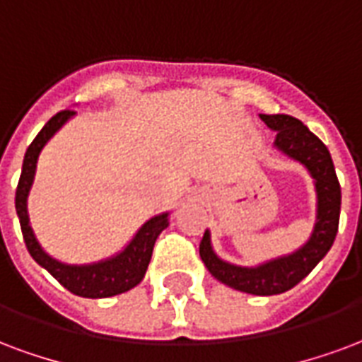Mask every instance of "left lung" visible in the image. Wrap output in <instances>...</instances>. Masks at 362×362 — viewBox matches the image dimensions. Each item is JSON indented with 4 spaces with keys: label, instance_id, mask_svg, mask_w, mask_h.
<instances>
[{
    "label": "left lung",
    "instance_id": "1",
    "mask_svg": "<svg viewBox=\"0 0 362 362\" xmlns=\"http://www.w3.org/2000/svg\"><path fill=\"white\" fill-rule=\"evenodd\" d=\"M261 120L270 130L276 132L274 147L278 151L301 163L315 178V189H317L315 230L303 247L259 267H235L222 261L213 251L209 230H205L199 243V255L209 272L218 282L251 296H276L297 286L330 251L338 234L341 188L328 147L301 120L293 119L290 115H261Z\"/></svg>",
    "mask_w": 362,
    "mask_h": 362
}]
</instances>
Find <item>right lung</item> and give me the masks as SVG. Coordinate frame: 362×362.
<instances>
[{
    "instance_id": "1",
    "label": "right lung",
    "mask_w": 362,
    "mask_h": 362,
    "mask_svg": "<svg viewBox=\"0 0 362 362\" xmlns=\"http://www.w3.org/2000/svg\"><path fill=\"white\" fill-rule=\"evenodd\" d=\"M76 111L65 109L55 117L45 122V127L40 130V134L34 138L23 160V173L17 186V195H15V207H17L18 221H21V230H23L24 243L32 255V259L44 267L61 286L80 297H90V299H101V297H113L124 291L132 290L146 276L147 264L151 261L153 245L163 230L168 226V213L157 215L138 230L132 242L115 257H109L105 261L92 264H65L55 261L53 257L45 253L40 247L38 240L30 228V218H28V194H30L32 184H34V174H36V165H38L40 151L49 141L53 134L65 124L66 120L74 117Z\"/></svg>"
}]
</instances>
